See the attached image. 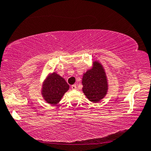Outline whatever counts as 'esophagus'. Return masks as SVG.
I'll return each instance as SVG.
<instances>
[{"instance_id":"34e87169","label":"esophagus","mask_w":151,"mask_h":151,"mask_svg":"<svg viewBox=\"0 0 151 151\" xmlns=\"http://www.w3.org/2000/svg\"><path fill=\"white\" fill-rule=\"evenodd\" d=\"M71 88L73 90H75V89H76V88H77V86H76V84H73V85L71 86Z\"/></svg>"}]
</instances>
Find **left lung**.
I'll return each instance as SVG.
<instances>
[{
    "mask_svg": "<svg viewBox=\"0 0 151 151\" xmlns=\"http://www.w3.org/2000/svg\"><path fill=\"white\" fill-rule=\"evenodd\" d=\"M82 91L91 102H98L106 96L108 83L104 68L98 61L93 62L91 69L84 73Z\"/></svg>",
    "mask_w": 151,
    "mask_h": 151,
    "instance_id": "8db88e82",
    "label": "left lung"
}]
</instances>
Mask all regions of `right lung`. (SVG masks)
<instances>
[{"mask_svg": "<svg viewBox=\"0 0 151 151\" xmlns=\"http://www.w3.org/2000/svg\"><path fill=\"white\" fill-rule=\"evenodd\" d=\"M69 88V84L64 78L56 73H53L45 79L42 85V95L47 103L55 105L60 101Z\"/></svg>", "mask_w": 151, "mask_h": 151, "instance_id": "1", "label": "right lung"}]
</instances>
